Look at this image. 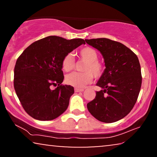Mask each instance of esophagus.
<instances>
[{
    "instance_id": "esophagus-1",
    "label": "esophagus",
    "mask_w": 157,
    "mask_h": 157,
    "mask_svg": "<svg viewBox=\"0 0 157 157\" xmlns=\"http://www.w3.org/2000/svg\"><path fill=\"white\" fill-rule=\"evenodd\" d=\"M75 92H81L83 91V89H78V88H75Z\"/></svg>"
}]
</instances>
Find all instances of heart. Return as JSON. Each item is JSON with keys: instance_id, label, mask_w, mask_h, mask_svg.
<instances>
[{"instance_id": "1", "label": "heart", "mask_w": 157, "mask_h": 157, "mask_svg": "<svg viewBox=\"0 0 157 157\" xmlns=\"http://www.w3.org/2000/svg\"><path fill=\"white\" fill-rule=\"evenodd\" d=\"M78 56L82 61H85L81 73L74 72L66 77V82L68 85L82 89L91 82L93 76L97 78L104 72V66L98 61V56L95 49L91 47H85L81 49ZM61 66L63 71H71L75 67V62L71 54H67L63 58Z\"/></svg>"}]
</instances>
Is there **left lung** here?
<instances>
[{
	"label": "left lung",
	"instance_id": "left-lung-1",
	"mask_svg": "<svg viewBox=\"0 0 157 157\" xmlns=\"http://www.w3.org/2000/svg\"><path fill=\"white\" fill-rule=\"evenodd\" d=\"M85 40L100 51L106 66L96 83L101 90L88 103V110L100 121H119L132 111L140 91L142 78L138 57L124 44L109 38Z\"/></svg>",
	"mask_w": 157,
	"mask_h": 157
}]
</instances>
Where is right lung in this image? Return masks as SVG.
I'll list each match as a JSON object with an SVG mask.
<instances>
[{"instance_id": "right-lung-1", "label": "right lung", "mask_w": 157, "mask_h": 157, "mask_svg": "<svg viewBox=\"0 0 157 157\" xmlns=\"http://www.w3.org/2000/svg\"><path fill=\"white\" fill-rule=\"evenodd\" d=\"M85 44L81 38L67 40L50 36L35 41L17 59L14 89L28 114L40 121L59 117L69 104L74 87L63 85L61 62L70 52ZM52 86H57L54 90Z\"/></svg>"}]
</instances>
